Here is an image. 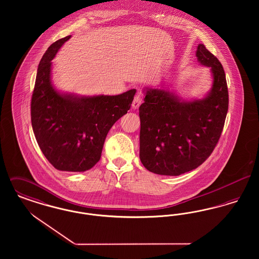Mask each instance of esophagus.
Instances as JSON below:
<instances>
[{"label":"esophagus","mask_w":259,"mask_h":259,"mask_svg":"<svg viewBox=\"0 0 259 259\" xmlns=\"http://www.w3.org/2000/svg\"><path fill=\"white\" fill-rule=\"evenodd\" d=\"M141 104H142V96H141V94H137L135 97H134V100H133L132 108L136 110V109H138L141 106Z\"/></svg>","instance_id":"obj_1"}]
</instances>
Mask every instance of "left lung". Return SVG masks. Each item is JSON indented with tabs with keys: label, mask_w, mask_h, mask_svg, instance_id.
Wrapping results in <instances>:
<instances>
[{
	"label": "left lung",
	"mask_w": 259,
	"mask_h": 259,
	"mask_svg": "<svg viewBox=\"0 0 259 259\" xmlns=\"http://www.w3.org/2000/svg\"><path fill=\"white\" fill-rule=\"evenodd\" d=\"M196 56L213 76L206 98L185 102L167 89L153 88L140 106V159L150 172L180 176L196 169L222 136L229 102L225 73L204 45L198 46Z\"/></svg>",
	"instance_id": "obj_1"
}]
</instances>
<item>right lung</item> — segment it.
<instances>
[{
  "label": "right lung",
  "mask_w": 259,
  "mask_h": 259,
  "mask_svg": "<svg viewBox=\"0 0 259 259\" xmlns=\"http://www.w3.org/2000/svg\"><path fill=\"white\" fill-rule=\"evenodd\" d=\"M70 37L53 42L39 61L31 120L37 145L55 169L84 172L100 160L106 137L130 109L136 91L82 98L55 91L50 81L51 60Z\"/></svg>",
  "instance_id": "right-lung-1"
}]
</instances>
